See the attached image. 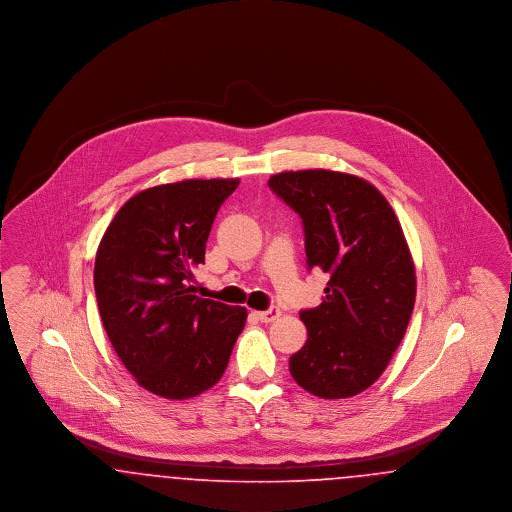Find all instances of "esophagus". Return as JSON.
I'll return each mask as SVG.
<instances>
[{"label": "esophagus", "mask_w": 512, "mask_h": 512, "mask_svg": "<svg viewBox=\"0 0 512 512\" xmlns=\"http://www.w3.org/2000/svg\"><path fill=\"white\" fill-rule=\"evenodd\" d=\"M253 315L259 318L261 322H272L280 317V309L278 307H270L268 311H253Z\"/></svg>", "instance_id": "34e87169"}]
</instances>
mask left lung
I'll list each match as a JSON object with an SVG mask.
<instances>
[{"mask_svg":"<svg viewBox=\"0 0 512 512\" xmlns=\"http://www.w3.org/2000/svg\"><path fill=\"white\" fill-rule=\"evenodd\" d=\"M268 186L303 220L307 267L328 274L322 303L299 313L293 380L320 399L370 388L413 315L416 276L401 224L370 182L345 172H280Z\"/></svg>","mask_w":512,"mask_h":512,"instance_id":"8db88e82","label":"left lung"}]
</instances>
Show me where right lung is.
Wrapping results in <instances>:
<instances>
[{"mask_svg": "<svg viewBox=\"0 0 512 512\" xmlns=\"http://www.w3.org/2000/svg\"><path fill=\"white\" fill-rule=\"evenodd\" d=\"M238 178L182 180L132 195L99 242L94 288L122 365L147 391L190 399L213 388L242 334L245 307L195 295L194 270Z\"/></svg>", "mask_w": 512, "mask_h": 512, "instance_id": "obj_1", "label": "right lung"}]
</instances>
